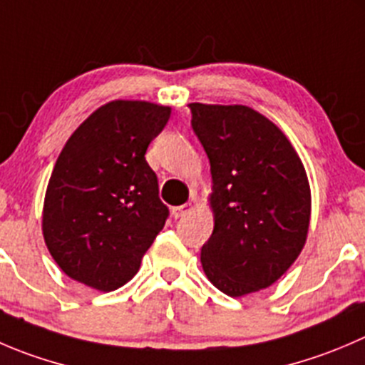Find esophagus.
<instances>
[{
	"label": "esophagus",
	"instance_id": "1",
	"mask_svg": "<svg viewBox=\"0 0 365 365\" xmlns=\"http://www.w3.org/2000/svg\"><path fill=\"white\" fill-rule=\"evenodd\" d=\"M190 208H192V205H190V203L180 205V207H173V217H175V219L183 217L185 214H189Z\"/></svg>",
	"mask_w": 365,
	"mask_h": 365
}]
</instances>
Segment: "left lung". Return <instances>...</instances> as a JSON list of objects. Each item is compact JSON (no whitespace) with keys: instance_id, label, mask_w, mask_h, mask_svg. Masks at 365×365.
I'll list each match as a JSON object with an SVG mask.
<instances>
[{"instance_id":"obj_1","label":"left lung","mask_w":365,"mask_h":365,"mask_svg":"<svg viewBox=\"0 0 365 365\" xmlns=\"http://www.w3.org/2000/svg\"><path fill=\"white\" fill-rule=\"evenodd\" d=\"M192 130L210 160L214 232L201 265L232 298L267 289L307 242L312 197L291 140L246 105L190 103Z\"/></svg>"}]
</instances>
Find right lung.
<instances>
[{"mask_svg": "<svg viewBox=\"0 0 365 365\" xmlns=\"http://www.w3.org/2000/svg\"><path fill=\"white\" fill-rule=\"evenodd\" d=\"M169 115L171 107L150 101H110L60 151L46 189L42 235L73 280L110 292L139 271L169 215L144 158Z\"/></svg>", "mask_w": 365, "mask_h": 365, "instance_id": "right-lung-1", "label": "right lung"}]
</instances>
